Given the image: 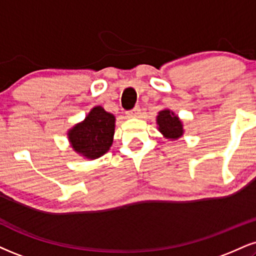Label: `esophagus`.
Segmentation results:
<instances>
[{"mask_svg":"<svg viewBox=\"0 0 256 256\" xmlns=\"http://www.w3.org/2000/svg\"><path fill=\"white\" fill-rule=\"evenodd\" d=\"M140 107H134V108L132 110H128V112L126 113V114H128V118H137V116H140Z\"/></svg>","mask_w":256,"mask_h":256,"instance_id":"obj_1","label":"esophagus"}]
</instances>
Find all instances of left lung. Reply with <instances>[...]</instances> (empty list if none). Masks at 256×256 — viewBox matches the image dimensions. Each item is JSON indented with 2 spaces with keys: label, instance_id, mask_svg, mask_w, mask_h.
Masks as SVG:
<instances>
[{
  "label": "left lung",
  "instance_id": "left-lung-1",
  "mask_svg": "<svg viewBox=\"0 0 256 256\" xmlns=\"http://www.w3.org/2000/svg\"><path fill=\"white\" fill-rule=\"evenodd\" d=\"M156 124H158V130L161 132L166 140L172 142L178 140L184 134L182 120L169 108L160 110L158 116H156Z\"/></svg>",
  "mask_w": 256,
  "mask_h": 256
}]
</instances>
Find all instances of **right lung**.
Listing matches in <instances>:
<instances>
[{
  "label": "right lung",
  "instance_id": "add662e5",
  "mask_svg": "<svg viewBox=\"0 0 256 256\" xmlns=\"http://www.w3.org/2000/svg\"><path fill=\"white\" fill-rule=\"evenodd\" d=\"M116 116L101 106L89 110L86 118L68 130V140L76 154L88 160L104 156L113 144Z\"/></svg>",
  "mask_w": 256,
  "mask_h": 256
}]
</instances>
